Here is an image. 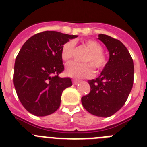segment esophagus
I'll use <instances>...</instances> for the list:
<instances>
[{"label": "esophagus", "mask_w": 147, "mask_h": 147, "mask_svg": "<svg viewBox=\"0 0 147 147\" xmlns=\"http://www.w3.org/2000/svg\"><path fill=\"white\" fill-rule=\"evenodd\" d=\"M80 80H73V83H74V85H77L78 83L80 82Z\"/></svg>", "instance_id": "34e87169"}]
</instances>
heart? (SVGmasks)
Returning <instances> with one entry per match:
<instances>
[{"label":"heart","mask_w":147,"mask_h":147,"mask_svg":"<svg viewBox=\"0 0 147 147\" xmlns=\"http://www.w3.org/2000/svg\"><path fill=\"white\" fill-rule=\"evenodd\" d=\"M82 44L89 49L87 54L85 63L73 62H69L66 66V73L68 76L74 78L90 77L93 74V68L96 71H102L107 65V58L103 53V47L96 40H83ZM74 53V42L67 41L62 45L61 49V57L65 62L71 60Z\"/></svg>","instance_id":"1"}]
</instances>
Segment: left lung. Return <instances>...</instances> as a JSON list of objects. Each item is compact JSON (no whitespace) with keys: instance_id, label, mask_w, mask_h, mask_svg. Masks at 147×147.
<instances>
[{"instance_id":"left-lung-1","label":"left lung","mask_w":147,"mask_h":147,"mask_svg":"<svg viewBox=\"0 0 147 147\" xmlns=\"http://www.w3.org/2000/svg\"><path fill=\"white\" fill-rule=\"evenodd\" d=\"M106 45L110 59L101 74L89 80L90 91L82 97V104L90 113L109 117L119 111L127 102L133 85V60L125 45L108 35L99 34Z\"/></svg>"}]
</instances>
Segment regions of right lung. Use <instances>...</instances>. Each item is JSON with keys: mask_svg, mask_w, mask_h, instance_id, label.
Masks as SVG:
<instances>
[{"mask_svg": "<svg viewBox=\"0 0 147 147\" xmlns=\"http://www.w3.org/2000/svg\"><path fill=\"white\" fill-rule=\"evenodd\" d=\"M76 35L45 31L23 44L15 62L13 82L24 108L37 116L53 113L59 107L62 91L72 85L69 77H59L64 71L62 45Z\"/></svg>", "mask_w": 147, "mask_h": 147, "instance_id": "obj_1", "label": "right lung"}]
</instances>
